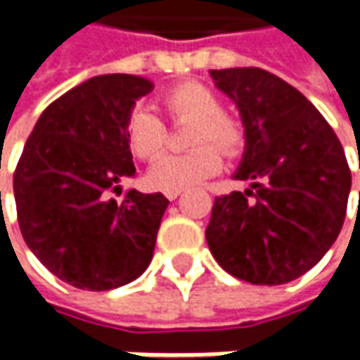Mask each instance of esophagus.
Instances as JSON below:
<instances>
[{"instance_id": "1", "label": "esophagus", "mask_w": 360, "mask_h": 360, "mask_svg": "<svg viewBox=\"0 0 360 360\" xmlns=\"http://www.w3.org/2000/svg\"><path fill=\"white\" fill-rule=\"evenodd\" d=\"M164 194H166V198H168V200H176V198L182 194V190H168V192H164Z\"/></svg>"}]
</instances>
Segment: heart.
<instances>
[{
	"label": "heart",
	"instance_id": "obj_1",
	"mask_svg": "<svg viewBox=\"0 0 360 360\" xmlns=\"http://www.w3.org/2000/svg\"><path fill=\"white\" fill-rule=\"evenodd\" d=\"M162 105L172 122H192L186 142L194 148L156 160L148 172V182L154 188L168 192L198 184L220 172V149L229 158L244 152V124L222 110V100L210 86L182 82L164 91ZM126 140L136 158L154 160L168 144V128L148 108H136L126 122Z\"/></svg>",
	"mask_w": 360,
	"mask_h": 360
}]
</instances>
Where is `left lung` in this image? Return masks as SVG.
Masks as SVG:
<instances>
[{"instance_id":"left-lung-1","label":"left lung","mask_w":360,"mask_h":360,"mask_svg":"<svg viewBox=\"0 0 360 360\" xmlns=\"http://www.w3.org/2000/svg\"><path fill=\"white\" fill-rule=\"evenodd\" d=\"M240 110L246 152L236 180L252 190L216 196L206 242L229 274L284 284L311 270L337 240L351 170L337 134L290 84L260 68L210 70Z\"/></svg>"}]
</instances>
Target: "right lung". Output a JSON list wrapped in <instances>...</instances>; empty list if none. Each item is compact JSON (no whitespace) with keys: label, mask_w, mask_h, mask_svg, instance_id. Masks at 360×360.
I'll use <instances>...</instances> for the list:
<instances>
[{"label":"right lung","mask_w":360,"mask_h":360,"mask_svg":"<svg viewBox=\"0 0 360 360\" xmlns=\"http://www.w3.org/2000/svg\"><path fill=\"white\" fill-rule=\"evenodd\" d=\"M152 82L96 76L41 112L13 172L21 236L46 269L82 290L136 281L154 256L168 198L114 192L136 168L126 122Z\"/></svg>","instance_id":"right-lung-1"}]
</instances>
